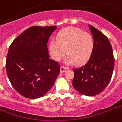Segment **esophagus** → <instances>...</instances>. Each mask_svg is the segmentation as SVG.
<instances>
[{
    "mask_svg": "<svg viewBox=\"0 0 122 122\" xmlns=\"http://www.w3.org/2000/svg\"><path fill=\"white\" fill-rule=\"evenodd\" d=\"M68 69V68L65 67V66H61V73H63V72H65V71H66Z\"/></svg>",
    "mask_w": 122,
    "mask_h": 122,
    "instance_id": "esophagus-1",
    "label": "esophagus"
}]
</instances>
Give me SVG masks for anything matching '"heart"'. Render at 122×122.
I'll return each instance as SVG.
<instances>
[{"mask_svg":"<svg viewBox=\"0 0 122 122\" xmlns=\"http://www.w3.org/2000/svg\"><path fill=\"white\" fill-rule=\"evenodd\" d=\"M94 40L88 32L76 27L61 29L56 35V41H51L49 51L53 59L59 61L66 54V63L84 64L90 59L94 49Z\"/></svg>","mask_w":122,"mask_h":122,"instance_id":"1","label":"heart"}]
</instances>
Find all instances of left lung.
Returning <instances> with one entry per match:
<instances>
[{
  "label": "left lung",
  "instance_id": "left-lung-1",
  "mask_svg": "<svg viewBox=\"0 0 122 122\" xmlns=\"http://www.w3.org/2000/svg\"><path fill=\"white\" fill-rule=\"evenodd\" d=\"M94 40V49L83 66L73 70L72 85L79 93L86 96L99 94L112 77L115 58L108 38L93 26L89 25Z\"/></svg>",
  "mask_w": 122,
  "mask_h": 122
}]
</instances>
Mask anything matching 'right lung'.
Listing matches in <instances>:
<instances>
[{
  "mask_svg": "<svg viewBox=\"0 0 122 122\" xmlns=\"http://www.w3.org/2000/svg\"><path fill=\"white\" fill-rule=\"evenodd\" d=\"M56 26H32L9 46L5 68L16 92L28 98H38L51 90L60 72L57 61L49 59L47 42Z\"/></svg>",
  "mask_w": 122,
  "mask_h": 122,
  "instance_id": "obj_1",
  "label": "right lung"
}]
</instances>
